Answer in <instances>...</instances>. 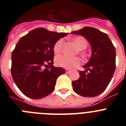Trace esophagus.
I'll list each match as a JSON object with an SVG mask.
<instances>
[{
    "label": "esophagus",
    "instance_id": "obj_1",
    "mask_svg": "<svg viewBox=\"0 0 126 126\" xmlns=\"http://www.w3.org/2000/svg\"><path fill=\"white\" fill-rule=\"evenodd\" d=\"M70 72H71V70L70 69H65V73H69Z\"/></svg>",
    "mask_w": 126,
    "mask_h": 126
}]
</instances>
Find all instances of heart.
Wrapping results in <instances>:
<instances>
[{
  "label": "heart",
  "mask_w": 126,
  "mask_h": 126,
  "mask_svg": "<svg viewBox=\"0 0 126 126\" xmlns=\"http://www.w3.org/2000/svg\"><path fill=\"white\" fill-rule=\"evenodd\" d=\"M73 41L76 44L79 49L82 50L86 48L88 45L87 41L82 36H78L73 39ZM63 44V40L60 39L53 46V52L55 54H58L62 50V47ZM55 64L59 67L64 68L71 69L78 66L80 64V61L78 57H70L65 55H59L55 58Z\"/></svg>",
  "instance_id": "1"
}]
</instances>
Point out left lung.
I'll list each match as a JSON object with an SVG mask.
<instances>
[{
    "label": "left lung",
    "instance_id": "1",
    "mask_svg": "<svg viewBox=\"0 0 126 126\" xmlns=\"http://www.w3.org/2000/svg\"><path fill=\"white\" fill-rule=\"evenodd\" d=\"M71 33L84 36L92 48L91 57L83 66L85 71H79V78L72 82L73 90L82 96H98L106 89L115 72V47L106 33L94 28L86 26Z\"/></svg>",
    "mask_w": 126,
    "mask_h": 126
}]
</instances>
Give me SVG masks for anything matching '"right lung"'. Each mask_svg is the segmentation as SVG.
<instances>
[{
  "instance_id": "right-lung-1",
  "label": "right lung",
  "mask_w": 126,
  "mask_h": 126,
  "mask_svg": "<svg viewBox=\"0 0 126 126\" xmlns=\"http://www.w3.org/2000/svg\"><path fill=\"white\" fill-rule=\"evenodd\" d=\"M67 34L38 28L20 38L12 52L11 74L24 95L40 99L54 90L57 79L65 71L53 65V46Z\"/></svg>"
}]
</instances>
